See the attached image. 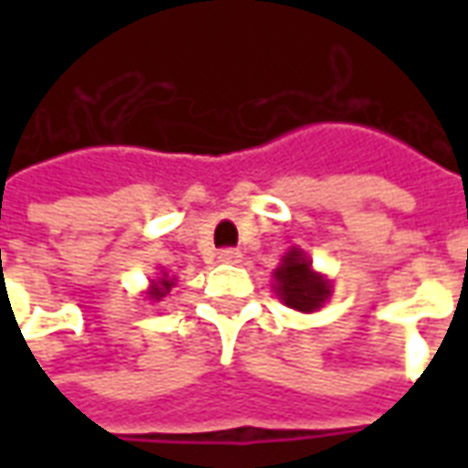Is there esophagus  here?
I'll list each match as a JSON object with an SVG mask.
<instances>
[{
  "label": "esophagus",
  "instance_id": "1",
  "mask_svg": "<svg viewBox=\"0 0 468 468\" xmlns=\"http://www.w3.org/2000/svg\"><path fill=\"white\" fill-rule=\"evenodd\" d=\"M218 258H220L223 263H240V258H243V253H240L238 248H223Z\"/></svg>",
  "mask_w": 468,
  "mask_h": 468
}]
</instances>
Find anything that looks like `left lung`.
Wrapping results in <instances>:
<instances>
[{
  "instance_id": "obj_1",
  "label": "left lung",
  "mask_w": 468,
  "mask_h": 468,
  "mask_svg": "<svg viewBox=\"0 0 468 468\" xmlns=\"http://www.w3.org/2000/svg\"><path fill=\"white\" fill-rule=\"evenodd\" d=\"M275 283H278V295L285 305H291L301 314H311L321 308L325 298L331 295L328 281L311 271V263L305 261L301 250H288L283 258V265L275 271Z\"/></svg>"
}]
</instances>
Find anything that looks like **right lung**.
Returning a JSON list of instances; mask_svg holds the SVG:
<instances>
[{
  "instance_id": "add662e5",
  "label": "right lung",
  "mask_w": 468,
  "mask_h": 468,
  "mask_svg": "<svg viewBox=\"0 0 468 468\" xmlns=\"http://www.w3.org/2000/svg\"><path fill=\"white\" fill-rule=\"evenodd\" d=\"M170 288H173V281H167V275H165V278H160V281L153 285V291H150V298L160 301L165 293H170Z\"/></svg>"
}]
</instances>
